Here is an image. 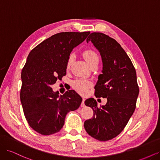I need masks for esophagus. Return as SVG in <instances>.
<instances>
[{
    "label": "esophagus",
    "instance_id": "34e87169",
    "mask_svg": "<svg viewBox=\"0 0 160 160\" xmlns=\"http://www.w3.org/2000/svg\"><path fill=\"white\" fill-rule=\"evenodd\" d=\"M85 98H83V100H82V102H81V108H83V107H85Z\"/></svg>",
    "mask_w": 160,
    "mask_h": 160
}]
</instances>
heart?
Returning a JSON list of instances; mask_svg holds the SVG:
<instances>
[{"label":"heart","mask_w":160,"mask_h":160,"mask_svg":"<svg viewBox=\"0 0 160 160\" xmlns=\"http://www.w3.org/2000/svg\"><path fill=\"white\" fill-rule=\"evenodd\" d=\"M83 55L84 59L86 60L87 62H88V63L89 64V66L95 63V62L99 61V57L98 54H97V53L93 51L87 50L84 51ZM72 60H73V56L71 55L69 57V59L67 62V69H69L71 67ZM91 85V83L90 81L83 80V79H77L73 82V83H72L73 88L81 94L86 93L87 92H88V89L89 88Z\"/></svg>","instance_id":"heart-1"}]
</instances>
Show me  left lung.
Returning a JSON list of instances; mask_svg holds the SVG:
<instances>
[{
	"label": "left lung",
	"instance_id": "left-lung-1",
	"mask_svg": "<svg viewBox=\"0 0 160 160\" xmlns=\"http://www.w3.org/2000/svg\"><path fill=\"white\" fill-rule=\"evenodd\" d=\"M99 52L102 74L95 86L96 98H107L99 108L95 99L85 101L93 110V117L86 120V132L99 141H108L122 132L133 115L139 95L135 69L127 53L113 38L101 32H92L87 38Z\"/></svg>",
	"mask_w": 160,
	"mask_h": 160
}]
</instances>
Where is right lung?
I'll use <instances>...</instances> for the list:
<instances>
[{
	"mask_svg": "<svg viewBox=\"0 0 160 160\" xmlns=\"http://www.w3.org/2000/svg\"><path fill=\"white\" fill-rule=\"evenodd\" d=\"M90 32H64L43 41L30 52L21 72V101L31 128L42 135L59 132L66 115L79 108L81 97L74 90L62 95L51 85L66 75L67 62L75 47Z\"/></svg>",
	"mask_w": 160,
	"mask_h": 160,
	"instance_id": "add662e5",
	"label": "right lung"
}]
</instances>
